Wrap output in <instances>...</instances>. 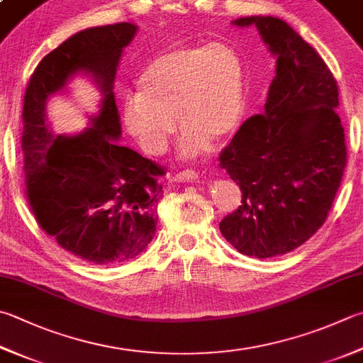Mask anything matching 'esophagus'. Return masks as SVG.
<instances>
[{
    "mask_svg": "<svg viewBox=\"0 0 363 363\" xmlns=\"http://www.w3.org/2000/svg\"><path fill=\"white\" fill-rule=\"evenodd\" d=\"M196 179H197V172H196V170H193V169L182 170V172L174 175V180L175 182H191V180H196Z\"/></svg>",
    "mask_w": 363,
    "mask_h": 363,
    "instance_id": "1",
    "label": "esophagus"
}]
</instances>
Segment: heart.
I'll use <instances>...</instances> for the list:
<instances>
[{
    "mask_svg": "<svg viewBox=\"0 0 363 363\" xmlns=\"http://www.w3.org/2000/svg\"><path fill=\"white\" fill-rule=\"evenodd\" d=\"M245 111V67L234 47L223 43L177 47L150 60L139 91L123 101V123L148 153H161L177 128H184L182 153L196 156L208 139L221 140Z\"/></svg>",
    "mask_w": 363,
    "mask_h": 363,
    "instance_id": "b5f03b06",
    "label": "heart"
}]
</instances>
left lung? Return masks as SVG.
<instances>
[{
	"mask_svg": "<svg viewBox=\"0 0 363 363\" xmlns=\"http://www.w3.org/2000/svg\"><path fill=\"white\" fill-rule=\"evenodd\" d=\"M256 25L277 57L262 115H252L220 155L242 191V205L220 223L234 248L251 257L286 255L325 223L346 167L345 129L333 74L298 33L277 17Z\"/></svg>",
	"mask_w": 363,
	"mask_h": 363,
	"instance_id": "1",
	"label": "left lung"
}]
</instances>
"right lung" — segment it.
Returning <instances> with one entry per match:
<instances>
[{
    "instance_id": "1",
    "label": "right lung",
    "mask_w": 363,
    "mask_h": 363,
    "mask_svg": "<svg viewBox=\"0 0 363 363\" xmlns=\"http://www.w3.org/2000/svg\"><path fill=\"white\" fill-rule=\"evenodd\" d=\"M135 33L126 22L75 33L40 60L23 98L25 193L34 218L61 248L98 265L129 261L147 248L164 193L158 179L166 169L115 142L121 125L113 80ZM77 72L99 85L101 111L84 133L53 136L46 98Z\"/></svg>"
}]
</instances>
